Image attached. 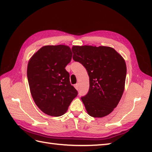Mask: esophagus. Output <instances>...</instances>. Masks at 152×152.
Listing matches in <instances>:
<instances>
[{"instance_id":"1","label":"esophagus","mask_w":152,"mask_h":152,"mask_svg":"<svg viewBox=\"0 0 152 152\" xmlns=\"http://www.w3.org/2000/svg\"><path fill=\"white\" fill-rule=\"evenodd\" d=\"M74 88H75L77 90H78V88H79V85H78V83H76V84L74 85Z\"/></svg>"}]
</instances>
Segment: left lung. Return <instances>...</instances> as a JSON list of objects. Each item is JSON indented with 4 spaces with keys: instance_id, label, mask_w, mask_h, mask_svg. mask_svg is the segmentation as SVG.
Segmentation results:
<instances>
[{
    "instance_id": "8db88e82",
    "label": "left lung",
    "mask_w": 152,
    "mask_h": 152,
    "mask_svg": "<svg viewBox=\"0 0 152 152\" xmlns=\"http://www.w3.org/2000/svg\"><path fill=\"white\" fill-rule=\"evenodd\" d=\"M74 61L84 66L89 89L81 99L89 115L102 118L117 106L124 91L127 67L124 58L107 46H74Z\"/></svg>"
}]
</instances>
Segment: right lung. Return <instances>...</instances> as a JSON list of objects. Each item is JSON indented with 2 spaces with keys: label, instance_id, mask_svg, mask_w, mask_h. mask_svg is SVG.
I'll return each mask as SVG.
<instances>
[{
  "label": "right lung",
  "instance_id": "1",
  "mask_svg": "<svg viewBox=\"0 0 152 152\" xmlns=\"http://www.w3.org/2000/svg\"><path fill=\"white\" fill-rule=\"evenodd\" d=\"M72 56L67 46H45L28 61L27 79L31 95L38 107L49 115L64 114L78 95L65 69Z\"/></svg>",
  "mask_w": 152,
  "mask_h": 152
}]
</instances>
